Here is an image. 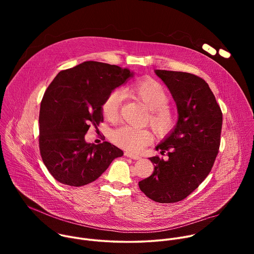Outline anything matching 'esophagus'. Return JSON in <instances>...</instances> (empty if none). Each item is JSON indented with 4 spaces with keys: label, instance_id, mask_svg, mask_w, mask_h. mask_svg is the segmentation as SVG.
Returning <instances> with one entry per match:
<instances>
[{
    "label": "esophagus",
    "instance_id": "obj_1",
    "mask_svg": "<svg viewBox=\"0 0 254 254\" xmlns=\"http://www.w3.org/2000/svg\"><path fill=\"white\" fill-rule=\"evenodd\" d=\"M125 156L127 157V158H130V159H132V160H139V159H140V157H138V156H136V155H133V154H131V153H129V152H126V153H125Z\"/></svg>",
    "mask_w": 254,
    "mask_h": 254
}]
</instances>
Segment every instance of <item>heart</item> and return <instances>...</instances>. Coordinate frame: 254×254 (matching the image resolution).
I'll list each match as a JSON object with an SVG mask.
<instances>
[{
    "instance_id": "b5f03b06",
    "label": "heart",
    "mask_w": 254,
    "mask_h": 254,
    "mask_svg": "<svg viewBox=\"0 0 254 254\" xmlns=\"http://www.w3.org/2000/svg\"><path fill=\"white\" fill-rule=\"evenodd\" d=\"M127 92L136 97L149 111L150 124L160 134L169 132L175 125V117L169 110V95L164 86L153 79L134 82L127 87ZM124 99V93L120 89L112 91L102 103L103 117L108 121H116ZM114 143L127 151L137 153L153 140V134L149 129L136 128L131 126H123L112 132Z\"/></svg>"
}]
</instances>
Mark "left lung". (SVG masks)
I'll return each instance as SVG.
<instances>
[{"mask_svg":"<svg viewBox=\"0 0 254 254\" xmlns=\"http://www.w3.org/2000/svg\"><path fill=\"white\" fill-rule=\"evenodd\" d=\"M169 88L178 111L175 127L156 147L169 159L150 158L154 173L138 182L150 199L175 203L185 199L210 173L220 146L222 112L206 81L180 71L155 70Z\"/></svg>","mask_w":254,"mask_h":254,"instance_id":"left-lung-1","label":"left lung"}]
</instances>
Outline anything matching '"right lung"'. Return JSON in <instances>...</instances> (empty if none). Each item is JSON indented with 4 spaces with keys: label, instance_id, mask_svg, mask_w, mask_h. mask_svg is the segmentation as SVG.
I'll return each mask as SVG.
<instances>
[{
    "label": "right lung",
    "instance_id": "add662e5",
    "mask_svg": "<svg viewBox=\"0 0 254 254\" xmlns=\"http://www.w3.org/2000/svg\"><path fill=\"white\" fill-rule=\"evenodd\" d=\"M133 76L127 68L85 61L60 71L44 93L39 115V148L58 182L80 187L95 181L124 152L111 142L85 141L90 126L103 122L102 103Z\"/></svg>",
    "mask_w": 254,
    "mask_h": 254
}]
</instances>
